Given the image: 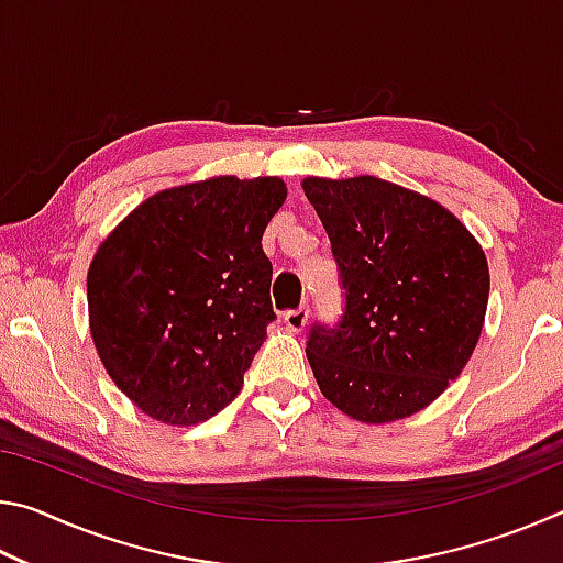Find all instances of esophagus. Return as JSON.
<instances>
[{"label":"esophagus","instance_id":"34e87169","mask_svg":"<svg viewBox=\"0 0 563 563\" xmlns=\"http://www.w3.org/2000/svg\"><path fill=\"white\" fill-rule=\"evenodd\" d=\"M308 316H310L308 305H300V308L288 310V312H285V316H283L285 328L292 330V332H300V330L305 328V322H308Z\"/></svg>","mask_w":563,"mask_h":563}]
</instances>
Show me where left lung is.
Segmentation results:
<instances>
[{
	"instance_id": "left-lung-1",
	"label": "left lung",
	"mask_w": 563,
	"mask_h": 563,
	"mask_svg": "<svg viewBox=\"0 0 563 563\" xmlns=\"http://www.w3.org/2000/svg\"><path fill=\"white\" fill-rule=\"evenodd\" d=\"M338 263L345 308L312 322L320 393L360 422L424 409L460 377L479 340L489 268L479 243L430 198L375 176L305 178Z\"/></svg>"
}]
</instances>
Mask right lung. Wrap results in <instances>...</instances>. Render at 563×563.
<instances>
[{"label": "right lung", "mask_w": 563, "mask_h": 563, "mask_svg": "<svg viewBox=\"0 0 563 563\" xmlns=\"http://www.w3.org/2000/svg\"><path fill=\"white\" fill-rule=\"evenodd\" d=\"M280 178L178 186L141 203L93 255L91 338L113 383L166 424L233 402L275 320L263 233Z\"/></svg>", "instance_id": "add662e5"}]
</instances>
